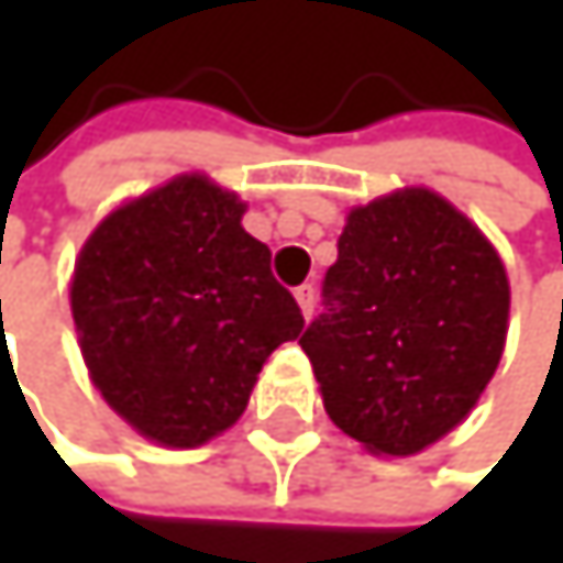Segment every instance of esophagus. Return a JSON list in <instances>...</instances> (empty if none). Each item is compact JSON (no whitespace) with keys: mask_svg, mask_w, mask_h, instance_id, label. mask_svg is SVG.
Returning <instances> with one entry per match:
<instances>
[{"mask_svg":"<svg viewBox=\"0 0 563 563\" xmlns=\"http://www.w3.org/2000/svg\"><path fill=\"white\" fill-rule=\"evenodd\" d=\"M294 297H297V303H300L303 317H310V313H313V303H317V290H313V284L297 287V290H294Z\"/></svg>","mask_w":563,"mask_h":563,"instance_id":"34e87169","label":"esophagus"}]
</instances>
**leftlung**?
<instances>
[{
    "label": "left lung",
    "instance_id": "left-lung-1",
    "mask_svg": "<svg viewBox=\"0 0 563 563\" xmlns=\"http://www.w3.org/2000/svg\"><path fill=\"white\" fill-rule=\"evenodd\" d=\"M507 317L493 243L435 191L401 188L347 212L300 347L344 435L375 456H416L473 412Z\"/></svg>",
    "mask_w": 563,
    "mask_h": 563
}]
</instances>
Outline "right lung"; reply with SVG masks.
Masks as SVG:
<instances>
[{
  "label": "right lung",
  "instance_id": "1",
  "mask_svg": "<svg viewBox=\"0 0 563 563\" xmlns=\"http://www.w3.org/2000/svg\"><path fill=\"white\" fill-rule=\"evenodd\" d=\"M243 212L235 191L178 175L114 209L77 256L70 310L90 382L158 445L225 432L266 357L303 331Z\"/></svg>",
  "mask_w": 563,
  "mask_h": 563
}]
</instances>
